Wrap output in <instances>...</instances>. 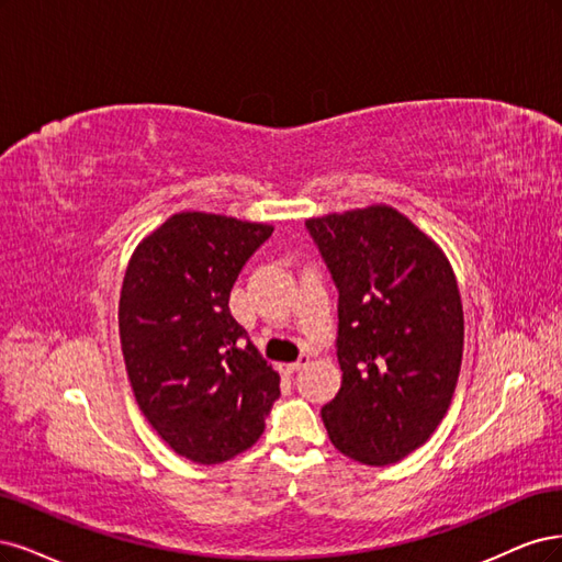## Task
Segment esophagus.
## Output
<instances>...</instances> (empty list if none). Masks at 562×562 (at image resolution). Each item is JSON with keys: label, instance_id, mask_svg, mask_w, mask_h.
I'll return each mask as SVG.
<instances>
[{"label": "esophagus", "instance_id": "34e87169", "mask_svg": "<svg viewBox=\"0 0 562 562\" xmlns=\"http://www.w3.org/2000/svg\"><path fill=\"white\" fill-rule=\"evenodd\" d=\"M307 361H311V357H307V355H301L296 361H289V364H282V367H284V371H296V369L305 367Z\"/></svg>", "mask_w": 562, "mask_h": 562}]
</instances>
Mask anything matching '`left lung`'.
Listing matches in <instances>:
<instances>
[{
    "instance_id": "1",
    "label": "left lung",
    "mask_w": 562,
    "mask_h": 562,
    "mask_svg": "<svg viewBox=\"0 0 562 562\" xmlns=\"http://www.w3.org/2000/svg\"><path fill=\"white\" fill-rule=\"evenodd\" d=\"M338 286L340 390L322 408L331 443L385 467L420 448L458 387L464 313L443 249L375 203L305 222Z\"/></svg>"
}]
</instances>
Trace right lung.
Returning a JSON list of instances; mask_svg holds the SVG:
<instances>
[{"label":"right lung","instance_id":"obj_1","mask_svg":"<svg viewBox=\"0 0 562 562\" xmlns=\"http://www.w3.org/2000/svg\"><path fill=\"white\" fill-rule=\"evenodd\" d=\"M273 226L177 212L135 247L119 301L125 371L144 418L177 456L220 464L251 448L280 375L228 311Z\"/></svg>","mask_w":562,"mask_h":562}]
</instances>
